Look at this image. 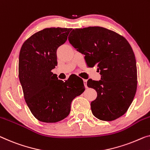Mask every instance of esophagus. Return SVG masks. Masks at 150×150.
I'll use <instances>...</instances> for the list:
<instances>
[{
    "instance_id": "obj_1",
    "label": "esophagus",
    "mask_w": 150,
    "mask_h": 150,
    "mask_svg": "<svg viewBox=\"0 0 150 150\" xmlns=\"http://www.w3.org/2000/svg\"><path fill=\"white\" fill-rule=\"evenodd\" d=\"M83 84H84V86H85V87H86V88H88V86H87V80L83 79Z\"/></svg>"
}]
</instances>
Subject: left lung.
Listing matches in <instances>:
<instances>
[{
    "label": "left lung",
    "instance_id": "1",
    "mask_svg": "<svg viewBox=\"0 0 150 150\" xmlns=\"http://www.w3.org/2000/svg\"><path fill=\"white\" fill-rule=\"evenodd\" d=\"M70 44L85 55L89 67L97 65L101 80L89 79L87 85L97 91L91 102L94 117L111 121L128 110L137 86V66L133 49L123 36L102 27L75 29Z\"/></svg>",
    "mask_w": 150,
    "mask_h": 150
}]
</instances>
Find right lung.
Returning <instances> with one entry per match:
<instances>
[{"mask_svg": "<svg viewBox=\"0 0 150 150\" xmlns=\"http://www.w3.org/2000/svg\"><path fill=\"white\" fill-rule=\"evenodd\" d=\"M71 28H50L36 32L23 44L19 57V78L24 98L33 115L44 122H57L69 115L71 102L85 90L78 76L58 79L57 50Z\"/></svg>", "mask_w": 150, "mask_h": 150, "instance_id": "add662e5", "label": "right lung"}]
</instances>
